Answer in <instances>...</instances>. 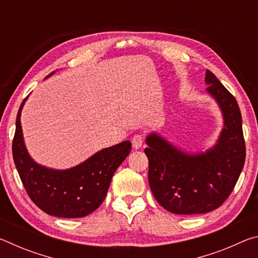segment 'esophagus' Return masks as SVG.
<instances>
[{
  "mask_svg": "<svg viewBox=\"0 0 258 258\" xmlns=\"http://www.w3.org/2000/svg\"><path fill=\"white\" fill-rule=\"evenodd\" d=\"M143 145V137L141 134H135L132 138V146L134 149H139Z\"/></svg>",
  "mask_w": 258,
  "mask_h": 258,
  "instance_id": "esophagus-1",
  "label": "esophagus"
}]
</instances>
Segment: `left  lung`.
<instances>
[{
    "label": "left lung",
    "mask_w": 258,
    "mask_h": 258,
    "mask_svg": "<svg viewBox=\"0 0 258 258\" xmlns=\"http://www.w3.org/2000/svg\"><path fill=\"white\" fill-rule=\"evenodd\" d=\"M205 82L224 118V127L212 149L190 155L156 133L146 140L150 189L157 202L174 214H204L220 207L232 192L246 159L237 100L211 71L206 72Z\"/></svg>",
    "instance_id": "1"
}]
</instances>
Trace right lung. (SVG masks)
<instances>
[{"label": "right lung", "instance_id": "add662e5", "mask_svg": "<svg viewBox=\"0 0 258 258\" xmlns=\"http://www.w3.org/2000/svg\"><path fill=\"white\" fill-rule=\"evenodd\" d=\"M26 99L17 115L12 155L29 198L52 216L77 218L89 215L106 198L113 173L132 149L131 142L100 150L84 163L64 171L44 167L35 163L25 147L20 115Z\"/></svg>", "mask_w": 258, "mask_h": 258}]
</instances>
